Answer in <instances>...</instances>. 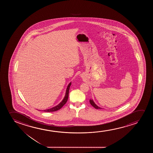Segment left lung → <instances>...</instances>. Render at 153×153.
I'll use <instances>...</instances> for the list:
<instances>
[{
	"mask_svg": "<svg viewBox=\"0 0 153 153\" xmlns=\"http://www.w3.org/2000/svg\"><path fill=\"white\" fill-rule=\"evenodd\" d=\"M89 102H90V103L91 104V105L92 106H93V107H94V108H96V109H102L101 108H100V107H98V105H97L94 102V101H93V100H91V99H90Z\"/></svg>",
	"mask_w": 153,
	"mask_h": 153,
	"instance_id": "1",
	"label": "left lung"
}]
</instances>
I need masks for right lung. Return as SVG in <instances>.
<instances>
[{"label": "right lung", "mask_w": 153, "mask_h": 153, "mask_svg": "<svg viewBox=\"0 0 153 153\" xmlns=\"http://www.w3.org/2000/svg\"><path fill=\"white\" fill-rule=\"evenodd\" d=\"M71 82L68 84V85L67 86V89H66V93H65V96L64 98L63 99V100L61 101V102L59 103V105H57L55 107H53L51 109H46V110H44L43 111L44 112H54V111H57L59 109H61L63 105H65V103H66L68 100V94H69V88L70 86L71 85Z\"/></svg>", "instance_id": "add662e5"}]
</instances>
